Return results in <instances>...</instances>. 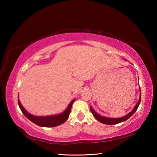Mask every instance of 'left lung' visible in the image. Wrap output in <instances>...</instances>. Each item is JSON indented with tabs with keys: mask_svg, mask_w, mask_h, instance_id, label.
<instances>
[{
	"mask_svg": "<svg viewBox=\"0 0 157 157\" xmlns=\"http://www.w3.org/2000/svg\"><path fill=\"white\" fill-rule=\"evenodd\" d=\"M140 98H141V93L140 94L139 100L138 101L137 104L136 105V106H135L134 109H133L129 113L127 114V115L124 116V117H122V118H106V117H104V116H101L99 115V114L95 112V111L91 107H90V109H91V111L93 115H94L95 118H96L98 121H100V123H102L103 124H116L122 123V122L123 121H125L135 113V111L137 110V109L140 105Z\"/></svg>",
	"mask_w": 157,
	"mask_h": 157,
	"instance_id": "obj_1",
	"label": "left lung"
}]
</instances>
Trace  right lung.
I'll use <instances>...</instances> for the list:
<instances>
[{
  "label": "right lung",
  "mask_w": 157,
  "mask_h": 157,
  "mask_svg": "<svg viewBox=\"0 0 157 157\" xmlns=\"http://www.w3.org/2000/svg\"><path fill=\"white\" fill-rule=\"evenodd\" d=\"M74 100H75L71 101V103L68 105V107L66 109V110L63 113L59 114V115L49 116H35L32 115V114L29 113L28 111L22 107L19 100H18V106H19V107L25 116L26 118H28L29 120L33 122V123L40 127H53L63 123L68 118L69 114L71 113V107H72Z\"/></svg>",
  "instance_id": "1"
}]
</instances>
